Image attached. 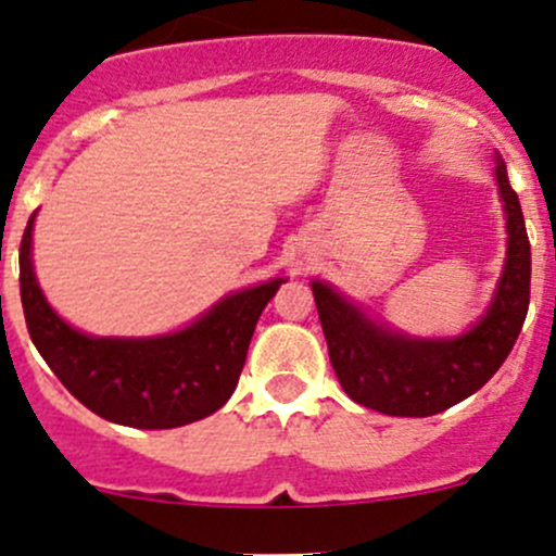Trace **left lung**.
Segmentation results:
<instances>
[{"mask_svg":"<svg viewBox=\"0 0 556 556\" xmlns=\"http://www.w3.org/2000/svg\"><path fill=\"white\" fill-rule=\"evenodd\" d=\"M493 178L506 215V261L490 306L466 332L407 336L372 319L330 282H312L332 370L356 405L386 416H437L482 389L509 356L530 306V242L501 154Z\"/></svg>","mask_w":556,"mask_h":556,"instance_id":"8db88e82","label":"left lung"}]
</instances>
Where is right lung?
<instances>
[{
	"label": "right lung",
	"mask_w": 556,
	"mask_h": 556,
	"mask_svg": "<svg viewBox=\"0 0 556 556\" xmlns=\"http://www.w3.org/2000/svg\"><path fill=\"white\" fill-rule=\"evenodd\" d=\"M34 218L21 239V303L34 346L96 416L132 429H175L229 402L261 312L288 277L233 290L180 330L149 338L87 336L47 303L34 271Z\"/></svg>",
	"instance_id": "right-lung-1"
}]
</instances>
